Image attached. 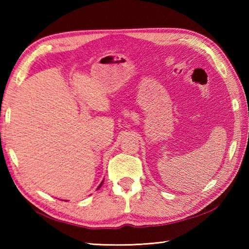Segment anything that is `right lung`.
<instances>
[{
  "label": "right lung",
  "instance_id": "right-lung-1",
  "mask_svg": "<svg viewBox=\"0 0 249 249\" xmlns=\"http://www.w3.org/2000/svg\"><path fill=\"white\" fill-rule=\"evenodd\" d=\"M102 185H103V182H102V184H100V185H99V186H98V188H97V189H99L100 187H102Z\"/></svg>",
  "mask_w": 249,
  "mask_h": 249
}]
</instances>
